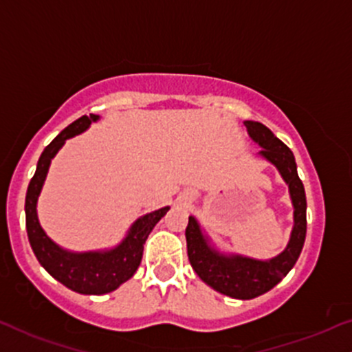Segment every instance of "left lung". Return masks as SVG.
Returning a JSON list of instances; mask_svg holds the SVG:
<instances>
[{"instance_id": "obj_1", "label": "left lung", "mask_w": 352, "mask_h": 352, "mask_svg": "<svg viewBox=\"0 0 352 352\" xmlns=\"http://www.w3.org/2000/svg\"><path fill=\"white\" fill-rule=\"evenodd\" d=\"M249 137L262 146L258 155L270 162L284 182L289 185L292 206H294V227H292L289 244L277 257L269 261H257L239 256V254H222L210 245L207 235H204L195 217H188L185 229L187 254L197 276L212 289L234 299H254L265 294L277 285L294 267L306 241V192L297 175L296 158L291 148L283 144L265 125L247 120L244 122Z\"/></svg>"}]
</instances>
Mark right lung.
Here are the masks:
<instances>
[{
  "label": "right lung",
  "mask_w": 352,
  "mask_h": 352,
  "mask_svg": "<svg viewBox=\"0 0 352 352\" xmlns=\"http://www.w3.org/2000/svg\"><path fill=\"white\" fill-rule=\"evenodd\" d=\"M100 117L91 113L90 117L83 115L75 120L60 135H56L41 153L38 160L36 172L32 182L28 185L25 200L26 212V232L38 262L46 269L50 276H53L58 283L67 285L78 294L102 296L115 291L118 285L130 279L137 272L138 265L144 256V244L152 232L157 222L168 212L170 207L158 208L155 212L137 219L130 227L129 234L117 247L110 250H95V252H69L63 249L41 229L40 220L36 214V202L43 188L46 173H48L52 158L56 155L58 150L63 146L68 138L85 132L91 122H96Z\"/></svg>",
  "instance_id": "obj_1"
}]
</instances>
